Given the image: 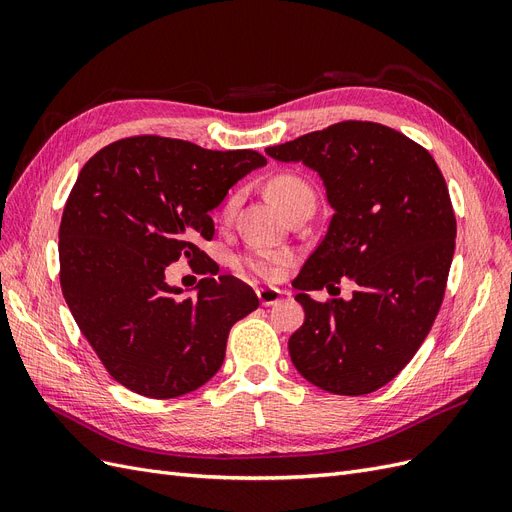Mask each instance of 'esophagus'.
Here are the masks:
<instances>
[{
    "label": "esophagus",
    "mask_w": 512,
    "mask_h": 512,
    "mask_svg": "<svg viewBox=\"0 0 512 512\" xmlns=\"http://www.w3.org/2000/svg\"><path fill=\"white\" fill-rule=\"evenodd\" d=\"M280 293L278 289H257V298L261 302V306H274L280 302Z\"/></svg>",
    "instance_id": "34e87169"
}]
</instances>
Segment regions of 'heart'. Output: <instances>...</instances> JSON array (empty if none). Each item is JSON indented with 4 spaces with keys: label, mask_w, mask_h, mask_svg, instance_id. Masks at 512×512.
I'll use <instances>...</instances> for the list:
<instances>
[{
    "label": "heart",
    "mask_w": 512,
    "mask_h": 512,
    "mask_svg": "<svg viewBox=\"0 0 512 512\" xmlns=\"http://www.w3.org/2000/svg\"><path fill=\"white\" fill-rule=\"evenodd\" d=\"M268 191L272 195V200L283 210H287L289 206H293L295 202H300V200L315 202V191H312V187L308 185V180H304L298 174H278V176H274L270 180ZM240 197H242L240 191H236V193L227 197L223 208H221V219L223 221H229L234 217V212L240 204ZM289 261H291V253H287V251L251 249V251H246L244 255L238 257V268L257 276V278L268 280L278 272V268L287 266Z\"/></svg>",
    "instance_id": "obj_1"
}]
</instances>
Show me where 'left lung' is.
Returning <instances> with one entry per match:
<instances>
[{"label":"left lung","mask_w":512,"mask_h":512,"mask_svg":"<svg viewBox=\"0 0 512 512\" xmlns=\"http://www.w3.org/2000/svg\"><path fill=\"white\" fill-rule=\"evenodd\" d=\"M317 170L332 221L293 287L304 325L289 338L298 372L336 395H366L415 357L447 291L457 221L434 157L387 125L340 121L266 148ZM356 283L349 303L304 290Z\"/></svg>","instance_id":"1"}]
</instances>
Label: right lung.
I'll use <instances>...</instances> for the list:
<instances>
[{
    "label": "right lung",
    "instance_id": "right-lung-1",
    "mask_svg": "<svg viewBox=\"0 0 512 512\" xmlns=\"http://www.w3.org/2000/svg\"><path fill=\"white\" fill-rule=\"evenodd\" d=\"M266 157L131 136L82 166L59 227V280L74 321L114 381L144 398H178L208 383L229 329L259 306L255 291L200 249L210 210ZM198 263V298L180 299L165 268Z\"/></svg>",
    "mask_w": 512,
    "mask_h": 512
}]
</instances>
